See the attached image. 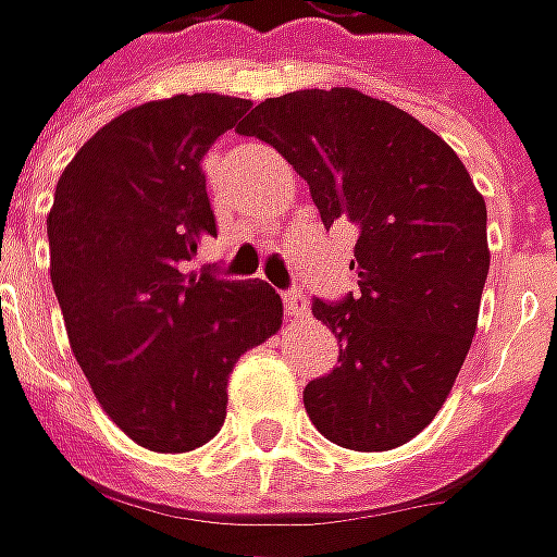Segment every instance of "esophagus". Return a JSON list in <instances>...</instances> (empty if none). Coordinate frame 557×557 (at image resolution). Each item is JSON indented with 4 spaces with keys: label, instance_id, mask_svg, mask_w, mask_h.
Wrapping results in <instances>:
<instances>
[{
    "label": "esophagus",
    "instance_id": "1",
    "mask_svg": "<svg viewBox=\"0 0 557 557\" xmlns=\"http://www.w3.org/2000/svg\"><path fill=\"white\" fill-rule=\"evenodd\" d=\"M283 305H286V314L293 317V320H311V308H308V301L301 293H283Z\"/></svg>",
    "mask_w": 557,
    "mask_h": 557
}]
</instances>
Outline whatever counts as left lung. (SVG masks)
Instances as JSON below:
<instances>
[{"label": "left lung", "instance_id": "8db88e82", "mask_svg": "<svg viewBox=\"0 0 557 557\" xmlns=\"http://www.w3.org/2000/svg\"><path fill=\"white\" fill-rule=\"evenodd\" d=\"M240 135L296 169L326 227L345 219L360 231V289L311 305L342 345L333 373L305 385V410L348 450L407 444L444 407L478 330L487 206L469 169L407 110L357 88L268 98Z\"/></svg>", "mask_w": 557, "mask_h": 557}]
</instances>
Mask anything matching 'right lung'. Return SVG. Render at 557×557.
I'll return each mask as SVG.
<instances>
[{
	"instance_id": "obj_1",
	"label": "right lung",
	"mask_w": 557,
	"mask_h": 557,
	"mask_svg": "<svg viewBox=\"0 0 557 557\" xmlns=\"http://www.w3.org/2000/svg\"><path fill=\"white\" fill-rule=\"evenodd\" d=\"M246 110L209 91L132 107L54 187L51 286L70 348L107 416L153 453L212 441L234 363L283 323L264 280L182 271L215 234L202 157Z\"/></svg>"
}]
</instances>
